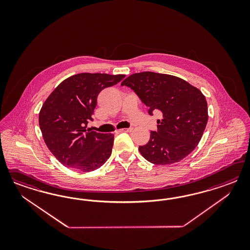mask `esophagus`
I'll return each mask as SVG.
<instances>
[{
  "label": "esophagus",
  "mask_w": 250,
  "mask_h": 250,
  "mask_svg": "<svg viewBox=\"0 0 250 250\" xmlns=\"http://www.w3.org/2000/svg\"><path fill=\"white\" fill-rule=\"evenodd\" d=\"M121 132H132L133 131V127H129V128L121 129Z\"/></svg>",
  "instance_id": "1"
}]
</instances>
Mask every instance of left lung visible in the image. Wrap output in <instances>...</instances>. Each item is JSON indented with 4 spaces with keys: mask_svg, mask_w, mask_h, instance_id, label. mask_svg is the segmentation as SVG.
<instances>
[{
    "mask_svg": "<svg viewBox=\"0 0 250 250\" xmlns=\"http://www.w3.org/2000/svg\"><path fill=\"white\" fill-rule=\"evenodd\" d=\"M148 107V114L159 111L158 130L138 150L156 165L179 162L199 144L207 121L205 96L196 87L176 76L151 71L135 73L122 82Z\"/></svg>",
    "mask_w": 250,
    "mask_h": 250,
    "instance_id": "1",
    "label": "left lung"
}]
</instances>
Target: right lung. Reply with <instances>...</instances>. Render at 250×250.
Masks as SVG:
<instances>
[{
	"mask_svg": "<svg viewBox=\"0 0 250 250\" xmlns=\"http://www.w3.org/2000/svg\"><path fill=\"white\" fill-rule=\"evenodd\" d=\"M125 75L80 73L64 80L45 100L39 126L46 146L62 165L90 172L112 154L113 134L86 130L100 91L118 83Z\"/></svg>",
	"mask_w": 250,
	"mask_h": 250,
	"instance_id": "right-lung-1",
	"label": "right lung"
}]
</instances>
